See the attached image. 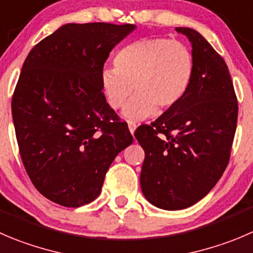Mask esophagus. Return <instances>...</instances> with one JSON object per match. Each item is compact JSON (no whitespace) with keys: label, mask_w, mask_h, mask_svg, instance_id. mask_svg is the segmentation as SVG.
I'll list each match as a JSON object with an SVG mask.
<instances>
[{"label":"esophagus","mask_w":253,"mask_h":253,"mask_svg":"<svg viewBox=\"0 0 253 253\" xmlns=\"http://www.w3.org/2000/svg\"><path fill=\"white\" fill-rule=\"evenodd\" d=\"M136 127H137L136 124L128 121V129H129V132H131V134L134 133V131H136Z\"/></svg>","instance_id":"obj_1"}]
</instances>
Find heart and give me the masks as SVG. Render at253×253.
Listing matches in <instances>:
<instances>
[{"label": "heart", "mask_w": 253, "mask_h": 253, "mask_svg": "<svg viewBox=\"0 0 253 253\" xmlns=\"http://www.w3.org/2000/svg\"><path fill=\"white\" fill-rule=\"evenodd\" d=\"M116 68H104L100 86L111 109L120 110L134 91L136 96L124 110V116L139 121L167 111L185 96L192 82L194 63L180 42L163 38L139 39L125 45L115 56Z\"/></svg>", "instance_id": "heart-1"}]
</instances>
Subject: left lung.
Here are the masks:
<instances>
[{
	"label": "left lung",
	"instance_id": "1",
	"mask_svg": "<svg viewBox=\"0 0 253 253\" xmlns=\"http://www.w3.org/2000/svg\"><path fill=\"white\" fill-rule=\"evenodd\" d=\"M192 43L193 78L185 96L134 137L144 149L141 189L164 210L202 200L221 178L237 124V99L224 59L192 28L176 27Z\"/></svg>",
	"mask_w": 253,
	"mask_h": 253
}]
</instances>
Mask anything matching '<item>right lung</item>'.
<instances>
[{"label": "right lung", "mask_w": 253, "mask_h": 253, "mask_svg": "<svg viewBox=\"0 0 253 253\" xmlns=\"http://www.w3.org/2000/svg\"><path fill=\"white\" fill-rule=\"evenodd\" d=\"M134 24L68 23L29 51L12 97L27 174L46 199L79 208L96 199L117 154L133 142L109 106L100 73Z\"/></svg>", "instance_id": "1"}]
</instances>
